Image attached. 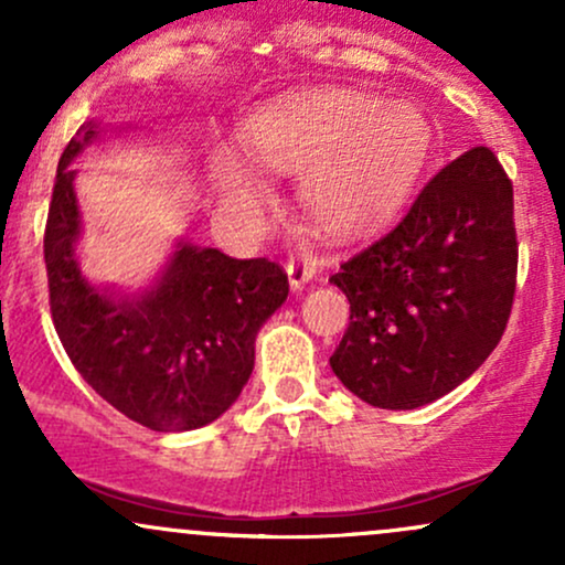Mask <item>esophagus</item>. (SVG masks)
Here are the masks:
<instances>
[{"label":"esophagus","instance_id":"obj_1","mask_svg":"<svg viewBox=\"0 0 565 565\" xmlns=\"http://www.w3.org/2000/svg\"><path fill=\"white\" fill-rule=\"evenodd\" d=\"M323 265L321 257H316L313 252H295V255H289L287 260V274H289V284L295 289H300L302 284H308L310 278L316 276V270H319Z\"/></svg>","mask_w":565,"mask_h":565}]
</instances>
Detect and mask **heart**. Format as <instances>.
Masks as SVG:
<instances>
[{
	"instance_id": "heart-1",
	"label": "heart",
	"mask_w": 565,
	"mask_h": 565,
	"mask_svg": "<svg viewBox=\"0 0 565 565\" xmlns=\"http://www.w3.org/2000/svg\"><path fill=\"white\" fill-rule=\"evenodd\" d=\"M244 153H215L212 183L228 204L260 210L263 172L302 174V201L319 228L348 236L366 228L408 191L433 142L430 121L406 103L387 106L348 89L287 95L246 121Z\"/></svg>"
}]
</instances>
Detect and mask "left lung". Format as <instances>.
<instances>
[{
	"label": "left lung",
	"instance_id": "1",
	"mask_svg": "<svg viewBox=\"0 0 565 565\" xmlns=\"http://www.w3.org/2000/svg\"><path fill=\"white\" fill-rule=\"evenodd\" d=\"M512 183L476 146L427 183L398 225L340 265L350 323L329 359L350 393L417 408L451 393L502 340L518 276Z\"/></svg>",
	"mask_w": 565,
	"mask_h": 565
}]
</instances>
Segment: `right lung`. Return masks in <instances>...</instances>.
<instances>
[{"label": "right lung", "instance_id": "add662e5", "mask_svg": "<svg viewBox=\"0 0 565 565\" xmlns=\"http://www.w3.org/2000/svg\"><path fill=\"white\" fill-rule=\"evenodd\" d=\"M97 125L87 121L57 161L44 228L50 313L71 364L116 412L157 433L215 423L255 369V337L289 295L278 263L236 260L180 244L153 289L114 297L76 265L79 206L68 164Z\"/></svg>", "mask_w": 565, "mask_h": 565}]
</instances>
